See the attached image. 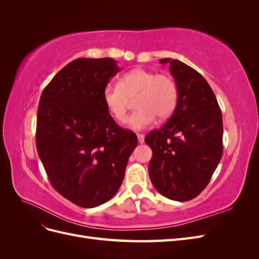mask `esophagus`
<instances>
[{"mask_svg":"<svg viewBox=\"0 0 259 259\" xmlns=\"http://www.w3.org/2000/svg\"><path fill=\"white\" fill-rule=\"evenodd\" d=\"M137 139L139 144H144L145 143V136L144 134H137Z\"/></svg>","mask_w":259,"mask_h":259,"instance_id":"1","label":"esophagus"}]
</instances>
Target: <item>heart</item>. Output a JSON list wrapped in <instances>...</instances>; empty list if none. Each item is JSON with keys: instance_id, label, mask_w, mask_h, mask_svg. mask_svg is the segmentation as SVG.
I'll use <instances>...</instances> for the list:
<instances>
[{"instance_id": "obj_1", "label": "heart", "mask_w": 259, "mask_h": 259, "mask_svg": "<svg viewBox=\"0 0 259 259\" xmlns=\"http://www.w3.org/2000/svg\"><path fill=\"white\" fill-rule=\"evenodd\" d=\"M135 98L137 109L127 119L126 126L140 131L152 125L156 116L166 120L174 113L178 103V89L168 74L136 68L125 73L119 85L108 84L103 91L107 111L117 122L126 119L132 100Z\"/></svg>"}]
</instances>
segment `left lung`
Wrapping results in <instances>:
<instances>
[{
    "instance_id": "obj_1",
    "label": "left lung",
    "mask_w": 259,
    "mask_h": 259,
    "mask_svg": "<svg viewBox=\"0 0 259 259\" xmlns=\"http://www.w3.org/2000/svg\"><path fill=\"white\" fill-rule=\"evenodd\" d=\"M169 64L178 89L174 113L160 130L149 133V176L162 195L189 201L205 189L223 155V117L210 86L199 72L177 59Z\"/></svg>"
}]
</instances>
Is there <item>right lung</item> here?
I'll list each match as a JSON object with an SVG mask.
<instances>
[{"instance_id": "add662e5", "label": "right lung", "mask_w": 259, "mask_h": 259, "mask_svg": "<svg viewBox=\"0 0 259 259\" xmlns=\"http://www.w3.org/2000/svg\"><path fill=\"white\" fill-rule=\"evenodd\" d=\"M112 58L70 62L44 89L36 117V149L52 186L91 208L112 199L124 179L135 133L109 114L103 91L120 71Z\"/></svg>"}]
</instances>
